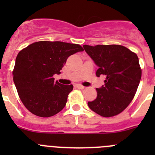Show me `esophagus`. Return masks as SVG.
Masks as SVG:
<instances>
[{
  "label": "esophagus",
  "mask_w": 155,
  "mask_h": 155,
  "mask_svg": "<svg viewBox=\"0 0 155 155\" xmlns=\"http://www.w3.org/2000/svg\"><path fill=\"white\" fill-rule=\"evenodd\" d=\"M76 87H78V88H79V89H84V86L81 85V84H77Z\"/></svg>",
  "instance_id": "34e87169"
}]
</instances>
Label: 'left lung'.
Returning <instances> with one entry per match:
<instances>
[{
    "instance_id": "1",
    "label": "left lung",
    "mask_w": 155,
    "mask_h": 155,
    "mask_svg": "<svg viewBox=\"0 0 155 155\" xmlns=\"http://www.w3.org/2000/svg\"><path fill=\"white\" fill-rule=\"evenodd\" d=\"M98 66L96 76H105V84L96 88L97 98L88 102L90 109L104 117L118 115L130 103L141 78L136 53L120 45H84Z\"/></svg>"
}]
</instances>
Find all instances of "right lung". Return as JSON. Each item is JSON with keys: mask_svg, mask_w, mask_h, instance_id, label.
Segmentation results:
<instances>
[{"mask_svg": "<svg viewBox=\"0 0 155 155\" xmlns=\"http://www.w3.org/2000/svg\"><path fill=\"white\" fill-rule=\"evenodd\" d=\"M84 49L78 44L56 41L34 42L19 52L13 71V80L19 98L29 112L50 117L66 105L73 85L54 81L71 55Z\"/></svg>", "mask_w": 155, "mask_h": 155, "instance_id": "add662e5", "label": "right lung"}]
</instances>
